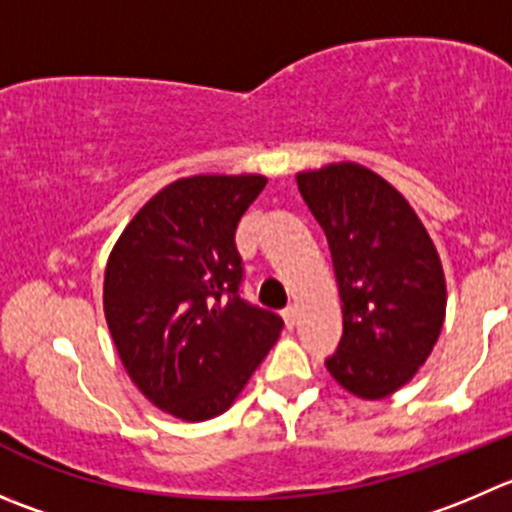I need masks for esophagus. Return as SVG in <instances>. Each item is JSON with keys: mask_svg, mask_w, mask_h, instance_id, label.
Returning a JSON list of instances; mask_svg holds the SVG:
<instances>
[{"mask_svg": "<svg viewBox=\"0 0 512 512\" xmlns=\"http://www.w3.org/2000/svg\"><path fill=\"white\" fill-rule=\"evenodd\" d=\"M281 316H284L286 326H289V329H294V324H296V316H299V309H296V304H289V306H286L284 311H281Z\"/></svg>", "mask_w": 512, "mask_h": 512, "instance_id": "obj_1", "label": "esophagus"}]
</instances>
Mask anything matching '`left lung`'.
Wrapping results in <instances>:
<instances>
[{"label": "left lung", "instance_id": "obj_1", "mask_svg": "<svg viewBox=\"0 0 512 512\" xmlns=\"http://www.w3.org/2000/svg\"><path fill=\"white\" fill-rule=\"evenodd\" d=\"M332 251L344 332L326 369L347 392L382 399L425 364L445 321V274L402 193L357 163L296 175Z\"/></svg>", "mask_w": 512, "mask_h": 512}]
</instances>
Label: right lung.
I'll use <instances>...</instances> for the list:
<instances>
[{
	"instance_id": "right-lung-1",
	"label": "right lung",
	"mask_w": 512,
	"mask_h": 512,
	"mask_svg": "<svg viewBox=\"0 0 512 512\" xmlns=\"http://www.w3.org/2000/svg\"><path fill=\"white\" fill-rule=\"evenodd\" d=\"M264 175H193L155 193L115 243L105 319L135 387L168 415L211 420L233 405L284 329L241 299L236 228Z\"/></svg>"
}]
</instances>
